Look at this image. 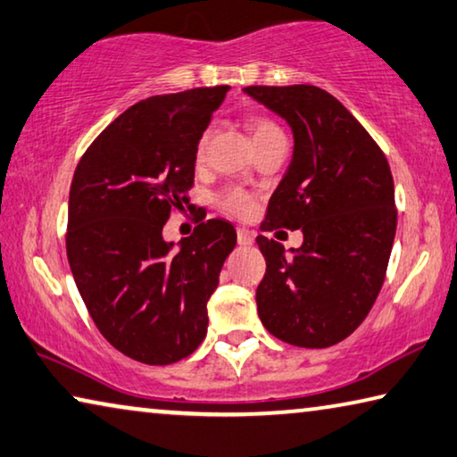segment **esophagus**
Returning a JSON list of instances; mask_svg holds the SVG:
<instances>
[{"instance_id": "34e87169", "label": "esophagus", "mask_w": 457, "mask_h": 457, "mask_svg": "<svg viewBox=\"0 0 457 457\" xmlns=\"http://www.w3.org/2000/svg\"><path fill=\"white\" fill-rule=\"evenodd\" d=\"M252 242H254V237H252L250 231L244 229V228H237V244H240V245H252Z\"/></svg>"}]
</instances>
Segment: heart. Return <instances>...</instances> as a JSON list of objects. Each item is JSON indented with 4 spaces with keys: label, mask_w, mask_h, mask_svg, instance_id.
I'll list each match as a JSON object with an SVG mask.
<instances>
[{
    "label": "heart",
    "mask_w": 457,
    "mask_h": 457,
    "mask_svg": "<svg viewBox=\"0 0 457 457\" xmlns=\"http://www.w3.org/2000/svg\"><path fill=\"white\" fill-rule=\"evenodd\" d=\"M250 126V132H252V140L254 144H260L268 140V137L282 134L280 128L277 124H272L270 120H264V118H252L248 121ZM205 144H207V132L201 134L199 142H197V150H195V156H197V161H203V154H205ZM220 205L226 209V212L234 213L237 217H244L252 212V207H254V199H252V195L248 191L240 189V187H229L223 193H220Z\"/></svg>",
    "instance_id": "b5f03b06"
}]
</instances>
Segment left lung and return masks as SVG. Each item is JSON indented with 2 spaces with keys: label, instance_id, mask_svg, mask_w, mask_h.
Listing matches in <instances>:
<instances>
[{
  "label": "left lung",
  "instance_id": "left-lung-1",
  "mask_svg": "<svg viewBox=\"0 0 457 457\" xmlns=\"http://www.w3.org/2000/svg\"><path fill=\"white\" fill-rule=\"evenodd\" d=\"M293 129V158L268 201L264 231L301 229V248L258 236L266 274L258 315L299 347L342 342L370 313L396 234L386 156L360 121L313 85L245 87Z\"/></svg>",
  "mask_w": 457,
  "mask_h": 457
}]
</instances>
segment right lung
<instances>
[{
	"label": "right lung",
	"mask_w": 457,
	"mask_h": 457,
	"mask_svg": "<svg viewBox=\"0 0 457 457\" xmlns=\"http://www.w3.org/2000/svg\"><path fill=\"white\" fill-rule=\"evenodd\" d=\"M228 85L137 101L77 164L69 193L67 258L81 299L124 356L166 366L197 350L207 301L236 248V229L209 220L179 244L162 228L183 209L195 150Z\"/></svg>",
	"instance_id": "1"
}]
</instances>
